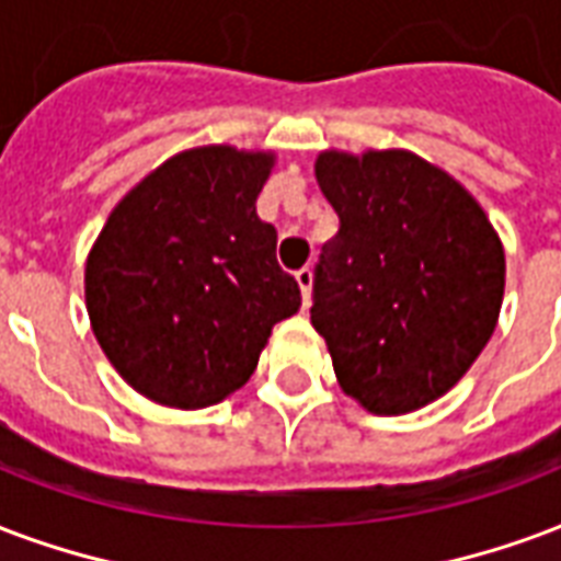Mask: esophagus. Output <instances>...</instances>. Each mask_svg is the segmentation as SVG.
I'll return each instance as SVG.
<instances>
[{"mask_svg": "<svg viewBox=\"0 0 561 561\" xmlns=\"http://www.w3.org/2000/svg\"><path fill=\"white\" fill-rule=\"evenodd\" d=\"M294 276H297V285H300L302 291V306H309V297H312V270L300 267Z\"/></svg>", "mask_w": 561, "mask_h": 561, "instance_id": "1", "label": "esophagus"}]
</instances>
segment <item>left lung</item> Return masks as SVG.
Returning a JSON list of instances; mask_svg holds the SVG:
<instances>
[{"label": "left lung", "mask_w": 561, "mask_h": 561, "mask_svg": "<svg viewBox=\"0 0 561 561\" xmlns=\"http://www.w3.org/2000/svg\"><path fill=\"white\" fill-rule=\"evenodd\" d=\"M339 214L312 279V327L339 383L380 416L446 396L493 335L505 255L479 202L410 151H327Z\"/></svg>", "instance_id": "obj_1"}]
</instances>
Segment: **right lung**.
<instances>
[{
	"label": "right lung",
	"instance_id": "1",
	"mask_svg": "<svg viewBox=\"0 0 561 561\" xmlns=\"http://www.w3.org/2000/svg\"><path fill=\"white\" fill-rule=\"evenodd\" d=\"M273 153L196 148L122 198L85 264V302L103 354L169 408L217 404L247 383L273 323L300 309L276 261V228L255 198Z\"/></svg>",
	"mask_w": 561,
	"mask_h": 561
}]
</instances>
